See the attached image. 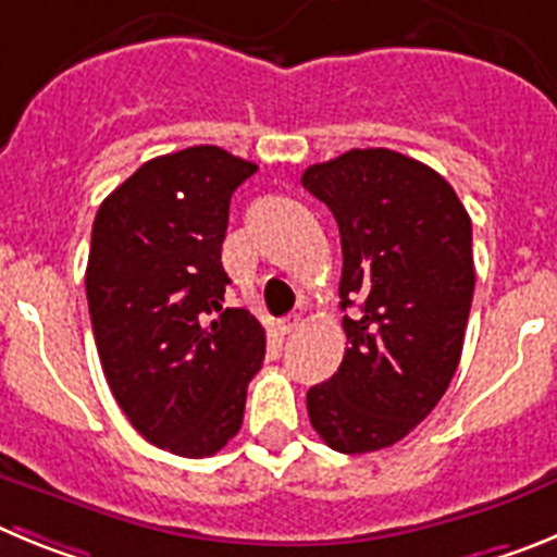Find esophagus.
I'll use <instances>...</instances> for the list:
<instances>
[{
    "mask_svg": "<svg viewBox=\"0 0 557 557\" xmlns=\"http://www.w3.org/2000/svg\"><path fill=\"white\" fill-rule=\"evenodd\" d=\"M278 334H293V332H298V329H301V314H287V318H282V321H278Z\"/></svg>",
    "mask_w": 557,
    "mask_h": 557,
    "instance_id": "34e87169",
    "label": "esophagus"
}]
</instances>
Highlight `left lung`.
Here are the masks:
<instances>
[{"instance_id":"1","label":"left lung","mask_w":557,"mask_h":557,"mask_svg":"<svg viewBox=\"0 0 557 557\" xmlns=\"http://www.w3.org/2000/svg\"><path fill=\"white\" fill-rule=\"evenodd\" d=\"M343 245L339 307L348 348L309 387L314 432L343 455L410 435L457 371L474 295L471 218L446 178L396 150H348L301 175Z\"/></svg>"}]
</instances>
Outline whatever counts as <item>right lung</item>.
I'll list each match as a JSON object with an SVG mask.
<instances>
[{
  "label": "right lung",
  "mask_w": 557,
  "mask_h": 557,
  "mask_svg": "<svg viewBox=\"0 0 557 557\" xmlns=\"http://www.w3.org/2000/svg\"><path fill=\"white\" fill-rule=\"evenodd\" d=\"M256 164L223 147L159 156L102 200L86 298L116 405L159 449L209 457L243 426L264 329L223 309L231 195Z\"/></svg>",
  "instance_id": "1"
}]
</instances>
